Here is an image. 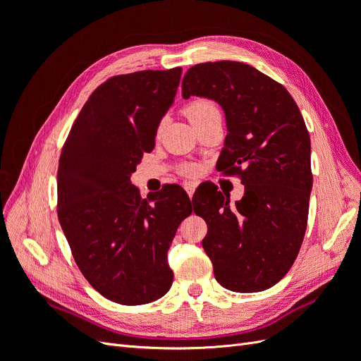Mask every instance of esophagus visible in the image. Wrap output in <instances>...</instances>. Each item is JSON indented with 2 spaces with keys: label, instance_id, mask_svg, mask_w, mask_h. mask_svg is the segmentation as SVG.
I'll use <instances>...</instances> for the list:
<instances>
[{
  "label": "esophagus",
  "instance_id": "1",
  "mask_svg": "<svg viewBox=\"0 0 361 361\" xmlns=\"http://www.w3.org/2000/svg\"><path fill=\"white\" fill-rule=\"evenodd\" d=\"M185 190H187L190 199L194 195V191H195V185L194 183H185Z\"/></svg>",
  "mask_w": 361,
  "mask_h": 361
}]
</instances>
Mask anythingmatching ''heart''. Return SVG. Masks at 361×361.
<instances>
[{
    "label": "heart",
    "instance_id": "obj_1",
    "mask_svg": "<svg viewBox=\"0 0 361 361\" xmlns=\"http://www.w3.org/2000/svg\"><path fill=\"white\" fill-rule=\"evenodd\" d=\"M215 113H220V110H218V106L209 99H195L185 106V114H187V117L190 118V122L192 125L199 123L204 117ZM164 125H166V118H161L157 125V135L162 133ZM197 171L199 169L197 166H194V164H187V166L182 167V173L185 176H195Z\"/></svg>",
    "mask_w": 361,
    "mask_h": 361
}]
</instances>
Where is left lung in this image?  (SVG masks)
Masks as SVG:
<instances>
[{
	"label": "left lung",
	"mask_w": 361,
	"mask_h": 361,
	"mask_svg": "<svg viewBox=\"0 0 361 361\" xmlns=\"http://www.w3.org/2000/svg\"><path fill=\"white\" fill-rule=\"evenodd\" d=\"M192 94L223 106L227 135L216 170L245 188L232 207L215 187L197 199L194 194V212L207 224L202 245L223 288L269 289L293 265L307 227L309 130L285 87L245 63L195 64L182 81V96Z\"/></svg>",
	"instance_id": "8db88e82"
}]
</instances>
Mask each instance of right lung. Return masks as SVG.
Masks as SVG:
<instances>
[{
	"instance_id": "1",
	"label": "right lung",
	"mask_w": 361,
	"mask_h": 361,
	"mask_svg": "<svg viewBox=\"0 0 361 361\" xmlns=\"http://www.w3.org/2000/svg\"><path fill=\"white\" fill-rule=\"evenodd\" d=\"M182 68L116 75L90 94L64 141L57 214L85 280L106 300L140 305L171 288L167 251L188 194L167 185L141 199L130 174L154 150L157 125L176 94Z\"/></svg>"
}]
</instances>
